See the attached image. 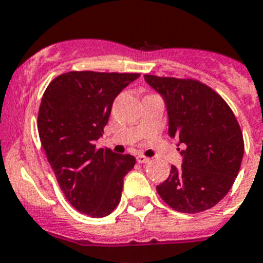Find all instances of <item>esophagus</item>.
I'll list each match as a JSON object with an SVG mask.
<instances>
[{
  "label": "esophagus",
  "mask_w": 263,
  "mask_h": 263,
  "mask_svg": "<svg viewBox=\"0 0 263 263\" xmlns=\"http://www.w3.org/2000/svg\"><path fill=\"white\" fill-rule=\"evenodd\" d=\"M136 161L139 162V163H148V162L151 161V158L146 156H144V154H137Z\"/></svg>",
  "instance_id": "34e87169"
}]
</instances>
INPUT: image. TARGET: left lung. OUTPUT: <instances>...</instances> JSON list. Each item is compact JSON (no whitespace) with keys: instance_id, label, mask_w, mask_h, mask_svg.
Returning <instances> with one entry per match:
<instances>
[{"instance_id":"8db88e82","label":"left lung","mask_w":263,"mask_h":263,"mask_svg":"<svg viewBox=\"0 0 263 263\" xmlns=\"http://www.w3.org/2000/svg\"><path fill=\"white\" fill-rule=\"evenodd\" d=\"M144 78L165 98L168 135L185 145L181 167L171 166L157 192L176 212H205L227 195L239 174L244 154L239 122L227 102L198 80Z\"/></svg>"}]
</instances>
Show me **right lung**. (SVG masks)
<instances>
[{
  "instance_id": "right-lung-1",
  "label": "right lung",
  "mask_w": 263,
  "mask_h": 263,
  "mask_svg": "<svg viewBox=\"0 0 263 263\" xmlns=\"http://www.w3.org/2000/svg\"><path fill=\"white\" fill-rule=\"evenodd\" d=\"M137 72L70 71L54 78L45 89L37 129L46 159L68 202L93 218L118 206L123 178L136 159L97 148L112 102Z\"/></svg>"
}]
</instances>
